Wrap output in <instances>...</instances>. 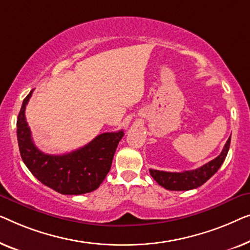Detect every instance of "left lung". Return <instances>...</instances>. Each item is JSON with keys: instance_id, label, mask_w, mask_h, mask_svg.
I'll use <instances>...</instances> for the list:
<instances>
[{"instance_id": "8db88e82", "label": "left lung", "mask_w": 250, "mask_h": 250, "mask_svg": "<svg viewBox=\"0 0 250 250\" xmlns=\"http://www.w3.org/2000/svg\"><path fill=\"white\" fill-rule=\"evenodd\" d=\"M230 142L231 136L228 139L227 144L223 147V150L219 156L208 162V163H206L205 165H203V167H200L199 168H196V170L185 172H165L150 168V175H152L157 184L165 189H167V190L182 191L198 188L205 184L210 177H213L221 165H222L228 155V152H229Z\"/></svg>"}]
</instances>
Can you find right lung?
I'll return each instance as SVG.
<instances>
[{
	"mask_svg": "<svg viewBox=\"0 0 250 250\" xmlns=\"http://www.w3.org/2000/svg\"><path fill=\"white\" fill-rule=\"evenodd\" d=\"M33 90L22 102L17 120V137L21 159L34 177L62 195L94 191L110 171L115 149L125 132L101 133L82 148L63 155H48L35 146L24 117Z\"/></svg>",
	"mask_w": 250,
	"mask_h": 250,
	"instance_id": "right-lung-1",
	"label": "right lung"
}]
</instances>
